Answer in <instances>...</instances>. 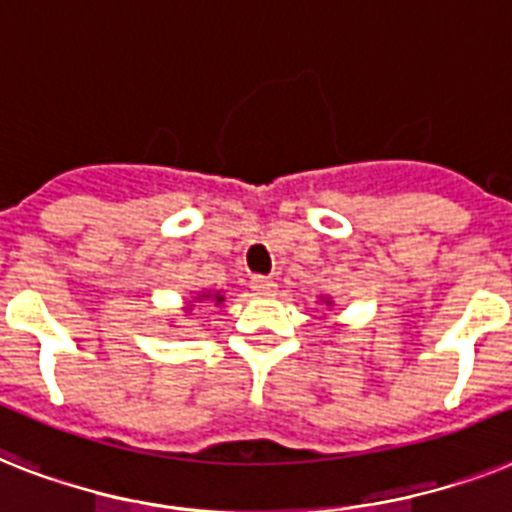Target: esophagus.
<instances>
[{
  "instance_id": "1",
  "label": "esophagus",
  "mask_w": 512,
  "mask_h": 512,
  "mask_svg": "<svg viewBox=\"0 0 512 512\" xmlns=\"http://www.w3.org/2000/svg\"><path fill=\"white\" fill-rule=\"evenodd\" d=\"M252 292H255L257 297H273V294H276V281L268 276H255L252 278Z\"/></svg>"
}]
</instances>
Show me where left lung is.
I'll return each mask as SVG.
<instances>
[{"mask_svg":"<svg viewBox=\"0 0 512 512\" xmlns=\"http://www.w3.org/2000/svg\"><path fill=\"white\" fill-rule=\"evenodd\" d=\"M326 305H331V299H326Z\"/></svg>","mask_w":512,"mask_h":512,"instance_id":"obj_1","label":"left lung"}]
</instances>
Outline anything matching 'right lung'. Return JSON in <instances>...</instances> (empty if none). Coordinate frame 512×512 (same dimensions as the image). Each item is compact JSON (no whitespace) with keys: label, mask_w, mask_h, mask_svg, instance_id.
Segmentation results:
<instances>
[{"label":"right lung","mask_w":512,"mask_h":512,"mask_svg":"<svg viewBox=\"0 0 512 512\" xmlns=\"http://www.w3.org/2000/svg\"><path fill=\"white\" fill-rule=\"evenodd\" d=\"M197 299H213L215 305H223V299H226V297H223V294H220V292H215V294H210V292H202V294H199Z\"/></svg>","instance_id":"add662e5"}]
</instances>
